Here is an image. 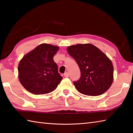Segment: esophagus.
Here are the masks:
<instances>
[{
    "label": "esophagus",
    "instance_id": "34e87169",
    "mask_svg": "<svg viewBox=\"0 0 133 133\" xmlns=\"http://www.w3.org/2000/svg\"><path fill=\"white\" fill-rule=\"evenodd\" d=\"M64 76L65 77H69V72H65V73L64 74Z\"/></svg>",
    "mask_w": 133,
    "mask_h": 133
}]
</instances>
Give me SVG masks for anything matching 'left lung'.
<instances>
[{
    "mask_svg": "<svg viewBox=\"0 0 133 133\" xmlns=\"http://www.w3.org/2000/svg\"><path fill=\"white\" fill-rule=\"evenodd\" d=\"M78 65L81 77L74 85L79 92L87 96L103 94L113 81L114 67L111 60L90 44H77L67 48Z\"/></svg>",
    "mask_w": 133,
    "mask_h": 133,
    "instance_id": "8db88e82",
    "label": "left lung"
}]
</instances>
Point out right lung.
Listing matches in <instances>:
<instances>
[{"label": "right lung", "instance_id": "add662e5", "mask_svg": "<svg viewBox=\"0 0 133 133\" xmlns=\"http://www.w3.org/2000/svg\"><path fill=\"white\" fill-rule=\"evenodd\" d=\"M59 47L48 44L37 46L23 57L18 64L21 84L29 92L44 95L52 92L61 82L54 56Z\"/></svg>", "mask_w": 133, "mask_h": 133}]
</instances>
